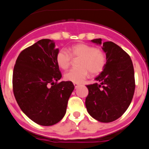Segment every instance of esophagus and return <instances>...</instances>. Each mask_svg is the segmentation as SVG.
<instances>
[{
  "label": "esophagus",
  "mask_w": 149,
  "mask_h": 149,
  "mask_svg": "<svg viewBox=\"0 0 149 149\" xmlns=\"http://www.w3.org/2000/svg\"><path fill=\"white\" fill-rule=\"evenodd\" d=\"M74 86L75 88H77L79 86V84H77V83H74Z\"/></svg>",
  "instance_id": "1"
}]
</instances>
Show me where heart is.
Returning a JSON list of instances; mask_svg holds the SVG:
<instances>
[{"label":"heart","instance_id":"obj_1","mask_svg":"<svg viewBox=\"0 0 149 149\" xmlns=\"http://www.w3.org/2000/svg\"><path fill=\"white\" fill-rule=\"evenodd\" d=\"M73 58L80 57L78 66L80 68H72L66 72L64 77L66 81L73 83L83 82L89 75L98 74L103 71L106 64V56L102 51H99L90 45L80 44L72 46L68 52L62 49L56 55V63L62 69H66L69 67Z\"/></svg>","mask_w":149,"mask_h":149}]
</instances>
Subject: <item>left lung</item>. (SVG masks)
Segmentation results:
<instances>
[{"mask_svg":"<svg viewBox=\"0 0 149 149\" xmlns=\"http://www.w3.org/2000/svg\"><path fill=\"white\" fill-rule=\"evenodd\" d=\"M91 42L102 45L106 64L95 79L98 83L86 86L89 90L85 101L86 110L98 122H113L123 115L132 101L135 90L133 63L130 56L113 42L102 43L101 39Z\"/></svg>","mask_w":149,"mask_h":149,"instance_id":"8db88e82","label":"left lung"}]
</instances>
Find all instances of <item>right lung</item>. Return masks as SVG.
<instances>
[{
    "mask_svg": "<svg viewBox=\"0 0 149 149\" xmlns=\"http://www.w3.org/2000/svg\"><path fill=\"white\" fill-rule=\"evenodd\" d=\"M58 52L53 40L41 39L21 52L13 69L17 103L29 119L40 125H53L63 119L74 89L71 81L57 83L62 77L56 60Z\"/></svg>",
    "mask_w": 149,
    "mask_h": 149,
    "instance_id": "1",
    "label": "right lung"
}]
</instances>
